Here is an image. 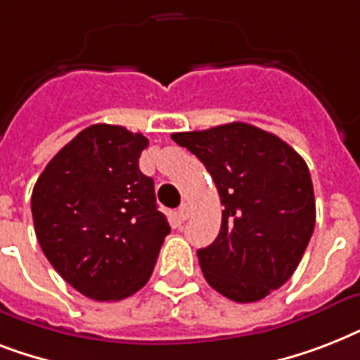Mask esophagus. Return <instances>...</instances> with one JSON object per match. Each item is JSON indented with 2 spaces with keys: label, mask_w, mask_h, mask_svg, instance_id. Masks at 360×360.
Masks as SVG:
<instances>
[{
  "label": "esophagus",
  "mask_w": 360,
  "mask_h": 360,
  "mask_svg": "<svg viewBox=\"0 0 360 360\" xmlns=\"http://www.w3.org/2000/svg\"><path fill=\"white\" fill-rule=\"evenodd\" d=\"M177 217H179L181 222H185V220L191 217V209H188V205H186V203L185 205H181L179 211H177Z\"/></svg>",
  "instance_id": "obj_1"
}]
</instances>
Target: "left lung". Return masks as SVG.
<instances>
[{
  "instance_id": "1",
  "label": "left lung",
  "mask_w": 360,
  "mask_h": 360,
  "mask_svg": "<svg viewBox=\"0 0 360 360\" xmlns=\"http://www.w3.org/2000/svg\"><path fill=\"white\" fill-rule=\"evenodd\" d=\"M213 177L222 211L219 237L198 250L209 285L236 302H254L295 273L316 226V200L299 153L248 123L175 132Z\"/></svg>"
}]
</instances>
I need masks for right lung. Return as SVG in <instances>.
Instances as JSON below:
<instances>
[{
  "label": "right lung",
  "mask_w": 360,
  "mask_h": 360,
  "mask_svg": "<svg viewBox=\"0 0 360 360\" xmlns=\"http://www.w3.org/2000/svg\"><path fill=\"white\" fill-rule=\"evenodd\" d=\"M147 143L124 127L91 124L46 164L31 194L44 256L95 301H121L141 290L169 233L155 183L138 166Z\"/></svg>",
  "instance_id": "obj_1"
}]
</instances>
